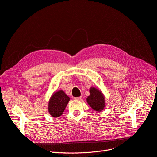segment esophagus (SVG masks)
I'll list each match as a JSON object with an SVG mask.
<instances>
[{
    "mask_svg": "<svg viewBox=\"0 0 157 157\" xmlns=\"http://www.w3.org/2000/svg\"><path fill=\"white\" fill-rule=\"evenodd\" d=\"M81 98H82L81 97H74V99L75 100H80Z\"/></svg>",
    "mask_w": 157,
    "mask_h": 157,
    "instance_id": "obj_1",
    "label": "esophagus"
}]
</instances>
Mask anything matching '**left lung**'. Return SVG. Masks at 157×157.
Here are the masks:
<instances>
[{
    "instance_id": "left-lung-1",
    "label": "left lung",
    "mask_w": 157,
    "mask_h": 157,
    "mask_svg": "<svg viewBox=\"0 0 157 157\" xmlns=\"http://www.w3.org/2000/svg\"><path fill=\"white\" fill-rule=\"evenodd\" d=\"M90 95L86 98L89 106L95 111L101 112L105 107V98L103 93L95 87L90 88Z\"/></svg>"
}]
</instances>
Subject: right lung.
Listing matches in <instances>:
<instances>
[{
	"mask_svg": "<svg viewBox=\"0 0 157 157\" xmlns=\"http://www.w3.org/2000/svg\"><path fill=\"white\" fill-rule=\"evenodd\" d=\"M70 98L63 90L54 92L51 97L48 103V111L54 117H58L62 115L67 105Z\"/></svg>",
	"mask_w": 157,
	"mask_h": 157,
	"instance_id": "obj_1",
	"label": "right lung"
}]
</instances>
